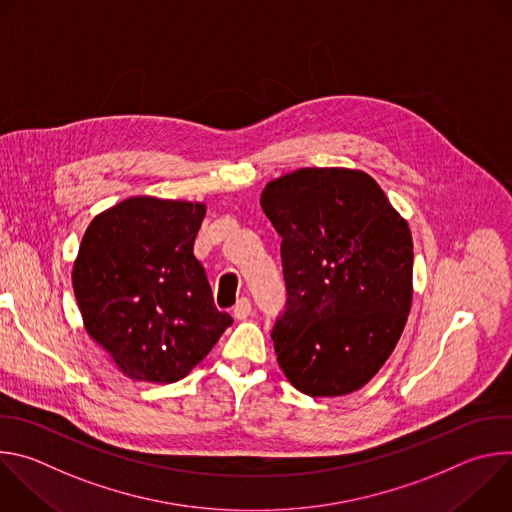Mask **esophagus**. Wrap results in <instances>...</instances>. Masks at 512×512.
I'll return each mask as SVG.
<instances>
[{"label": "esophagus", "instance_id": "obj_1", "mask_svg": "<svg viewBox=\"0 0 512 512\" xmlns=\"http://www.w3.org/2000/svg\"><path fill=\"white\" fill-rule=\"evenodd\" d=\"M251 310H253L251 302H249L247 298H241V300L237 302L235 310H233V316H235L237 320H247V318L251 316Z\"/></svg>", "mask_w": 512, "mask_h": 512}]
</instances>
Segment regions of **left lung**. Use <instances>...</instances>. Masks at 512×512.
<instances>
[{
    "instance_id": "8db88e82",
    "label": "left lung",
    "mask_w": 512,
    "mask_h": 512,
    "mask_svg": "<svg viewBox=\"0 0 512 512\" xmlns=\"http://www.w3.org/2000/svg\"><path fill=\"white\" fill-rule=\"evenodd\" d=\"M261 208L281 237L287 302L271 332L281 371L310 397L358 391L391 356L411 310L407 221L369 174L346 168L271 180Z\"/></svg>"
}]
</instances>
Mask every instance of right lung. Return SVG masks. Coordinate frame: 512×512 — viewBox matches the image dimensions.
<instances>
[{
    "label": "right lung",
    "mask_w": 512,
    "mask_h": 512,
    "mask_svg": "<svg viewBox=\"0 0 512 512\" xmlns=\"http://www.w3.org/2000/svg\"><path fill=\"white\" fill-rule=\"evenodd\" d=\"M204 214L202 202L133 196L85 231L72 267L85 330L135 381L184 379L233 324L194 257Z\"/></svg>",
    "instance_id": "add662e5"
}]
</instances>
